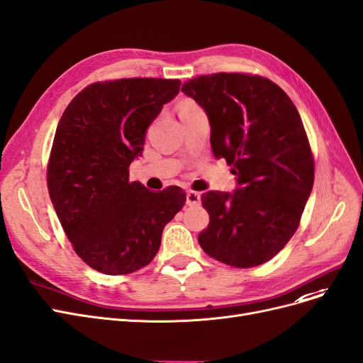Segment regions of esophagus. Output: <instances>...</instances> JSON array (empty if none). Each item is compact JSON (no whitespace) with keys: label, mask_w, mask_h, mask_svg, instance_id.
<instances>
[{"label":"esophagus","mask_w":363,"mask_h":363,"mask_svg":"<svg viewBox=\"0 0 363 363\" xmlns=\"http://www.w3.org/2000/svg\"><path fill=\"white\" fill-rule=\"evenodd\" d=\"M186 203H187V206H198L199 203H201V195L195 191H187L186 192Z\"/></svg>","instance_id":"esophagus-1"}]
</instances>
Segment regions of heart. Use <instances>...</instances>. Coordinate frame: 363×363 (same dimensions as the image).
Returning <instances> with one entry per match:
<instances>
[{
    "mask_svg": "<svg viewBox=\"0 0 363 363\" xmlns=\"http://www.w3.org/2000/svg\"><path fill=\"white\" fill-rule=\"evenodd\" d=\"M196 109H199V106H198L195 102H192V101H184V102L182 104V106H180V114H183V112L196 111Z\"/></svg>",
    "mask_w": 363,
    "mask_h": 363,
    "instance_id": "heart-1",
    "label": "heart"
}]
</instances>
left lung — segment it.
Wrapping results in <instances>:
<instances>
[{
    "label": "left lung",
    "mask_w": 363,
    "mask_h": 363,
    "mask_svg": "<svg viewBox=\"0 0 363 363\" xmlns=\"http://www.w3.org/2000/svg\"><path fill=\"white\" fill-rule=\"evenodd\" d=\"M182 91L210 121L213 155L231 165L234 194L201 195L210 222L198 235L204 252L249 269L267 262L294 235L314 186V156L291 99L249 73L201 74Z\"/></svg>",
    "instance_id": "left-lung-1"
}]
</instances>
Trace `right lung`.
<instances>
[{
    "label": "right lung",
    "mask_w": 363,
    "mask_h": 363,
    "mask_svg": "<svg viewBox=\"0 0 363 363\" xmlns=\"http://www.w3.org/2000/svg\"><path fill=\"white\" fill-rule=\"evenodd\" d=\"M180 84L160 78L94 82L60 118L48 191L74 252L97 272L128 274L150 264L165 225L186 203L177 186L150 192L129 180L148 126Z\"/></svg>",
    "instance_id": "add662e5"
}]
</instances>
